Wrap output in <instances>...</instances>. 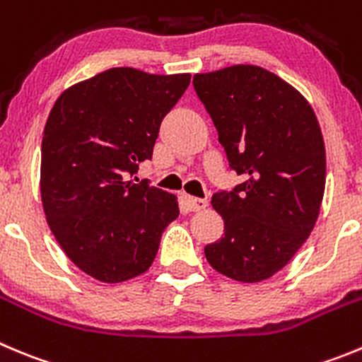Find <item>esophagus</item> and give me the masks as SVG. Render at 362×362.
<instances>
[{"mask_svg":"<svg viewBox=\"0 0 362 362\" xmlns=\"http://www.w3.org/2000/svg\"><path fill=\"white\" fill-rule=\"evenodd\" d=\"M184 202H185V207H187V211H191V212H198V211H202V209L207 207V200H202V198L185 197Z\"/></svg>","mask_w":362,"mask_h":362,"instance_id":"1","label":"esophagus"}]
</instances>
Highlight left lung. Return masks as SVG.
<instances>
[{
    "label": "left lung",
    "instance_id": "left-lung-1",
    "mask_svg": "<svg viewBox=\"0 0 362 362\" xmlns=\"http://www.w3.org/2000/svg\"><path fill=\"white\" fill-rule=\"evenodd\" d=\"M192 86L245 178L212 197L225 234L205 257L228 279L261 282L291 261L318 219L327 175L320 123L295 87L259 66L194 74Z\"/></svg>",
    "mask_w": 362,
    "mask_h": 362
}]
</instances>
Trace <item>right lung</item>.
<instances>
[{"label":"right lung","mask_w":362,"mask_h":362,"mask_svg":"<svg viewBox=\"0 0 362 362\" xmlns=\"http://www.w3.org/2000/svg\"><path fill=\"white\" fill-rule=\"evenodd\" d=\"M189 82V73L112 67L64 90L49 112L40 150L44 214L69 261L100 282L143 275L180 214L175 194L128 175L151 158L162 119Z\"/></svg>","instance_id":"obj_1"}]
</instances>
